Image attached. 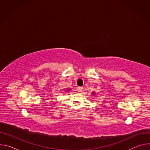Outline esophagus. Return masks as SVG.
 Segmentation results:
<instances>
[{
    "instance_id": "1",
    "label": "esophagus",
    "mask_w": 150,
    "mask_h": 150,
    "mask_svg": "<svg viewBox=\"0 0 150 150\" xmlns=\"http://www.w3.org/2000/svg\"><path fill=\"white\" fill-rule=\"evenodd\" d=\"M83 90V88L82 87H77V90L79 91V92H81Z\"/></svg>"
}]
</instances>
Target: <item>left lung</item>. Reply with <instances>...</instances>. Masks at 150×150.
Listing matches in <instances>:
<instances>
[{
	"label": "left lung",
	"mask_w": 150,
	"mask_h": 150,
	"mask_svg": "<svg viewBox=\"0 0 150 150\" xmlns=\"http://www.w3.org/2000/svg\"><path fill=\"white\" fill-rule=\"evenodd\" d=\"M92 94H94L95 93H94V92H93V93H92Z\"/></svg>",
	"instance_id": "obj_1"
}]
</instances>
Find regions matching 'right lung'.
<instances>
[{"instance_id":"right-lung-1","label":"right lung","mask_w":150,"mask_h":150,"mask_svg":"<svg viewBox=\"0 0 150 150\" xmlns=\"http://www.w3.org/2000/svg\"><path fill=\"white\" fill-rule=\"evenodd\" d=\"M69 90H69V89H68V90H67V91H69Z\"/></svg>"}]
</instances>
